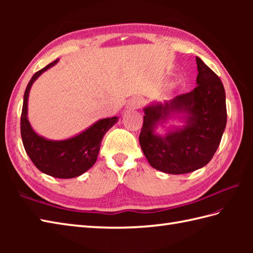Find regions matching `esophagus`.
I'll list each match as a JSON object with an SVG mask.
<instances>
[{
  "instance_id": "esophagus-1",
  "label": "esophagus",
  "mask_w": 253,
  "mask_h": 253,
  "mask_svg": "<svg viewBox=\"0 0 253 253\" xmlns=\"http://www.w3.org/2000/svg\"><path fill=\"white\" fill-rule=\"evenodd\" d=\"M128 105H129L130 109H140V107L143 105V99H141L140 96H135V98H132L129 101Z\"/></svg>"
}]
</instances>
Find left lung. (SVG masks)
<instances>
[{"label": "left lung", "instance_id": "left-lung-1", "mask_svg": "<svg viewBox=\"0 0 253 253\" xmlns=\"http://www.w3.org/2000/svg\"><path fill=\"white\" fill-rule=\"evenodd\" d=\"M196 61L199 73L195 89L144 109L139 142L150 165L163 173L186 174L206 166L226 127V96L221 79L200 58ZM175 112L187 114V125L165 137L155 135L157 123Z\"/></svg>", "mask_w": 253, "mask_h": 253}]
</instances>
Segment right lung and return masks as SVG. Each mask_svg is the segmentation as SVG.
Here are the masks:
<instances>
[{
	"label": "right lung",
	"instance_id": "obj_1",
	"mask_svg": "<svg viewBox=\"0 0 253 253\" xmlns=\"http://www.w3.org/2000/svg\"><path fill=\"white\" fill-rule=\"evenodd\" d=\"M50 63L31 77L24 94L20 117V133L27 154L42 173L56 178H74L87 171L98 158L101 141L106 131L117 122V117L103 118L76 137L62 141H52L38 136L27 118V102L31 84L40 75L55 65Z\"/></svg>",
	"mask_w": 253,
	"mask_h": 253
}]
</instances>
